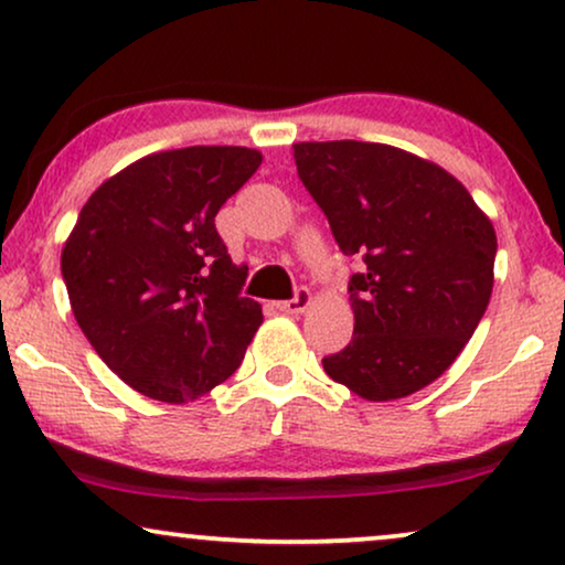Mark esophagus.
Instances as JSON below:
<instances>
[{
    "label": "esophagus",
    "instance_id": "obj_1",
    "mask_svg": "<svg viewBox=\"0 0 565 565\" xmlns=\"http://www.w3.org/2000/svg\"><path fill=\"white\" fill-rule=\"evenodd\" d=\"M311 303H313V296H311V290H306V288H298L296 298H292V300H285V303H280V311L290 313V316H298V313L308 311V308H311Z\"/></svg>",
    "mask_w": 565,
    "mask_h": 565
}]
</instances>
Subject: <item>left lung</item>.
<instances>
[{
	"label": "left lung",
	"instance_id": "1",
	"mask_svg": "<svg viewBox=\"0 0 565 565\" xmlns=\"http://www.w3.org/2000/svg\"><path fill=\"white\" fill-rule=\"evenodd\" d=\"M292 149L339 249L365 262L350 280L352 339L323 370L365 401L412 396L458 360L486 313L493 223L447 169L396 146Z\"/></svg>",
	"mask_w": 565,
	"mask_h": 565
}]
</instances>
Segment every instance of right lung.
<instances>
[{"label":"right lung","instance_id":"add662e5","mask_svg":"<svg viewBox=\"0 0 565 565\" xmlns=\"http://www.w3.org/2000/svg\"><path fill=\"white\" fill-rule=\"evenodd\" d=\"M246 146H188L134 161L92 192L61 249L74 319L130 388L188 404L242 365L262 306L242 296L215 213L257 172Z\"/></svg>","mask_w":565,"mask_h":565}]
</instances>
